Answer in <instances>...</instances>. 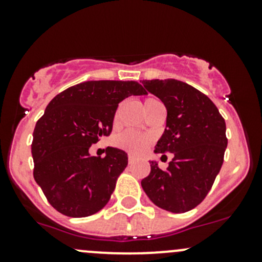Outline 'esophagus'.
Instances as JSON below:
<instances>
[{
	"label": "esophagus",
	"mask_w": 262,
	"mask_h": 262,
	"mask_svg": "<svg viewBox=\"0 0 262 262\" xmlns=\"http://www.w3.org/2000/svg\"><path fill=\"white\" fill-rule=\"evenodd\" d=\"M134 161H136V158H134V156L129 155V156H128V163H129V165H133Z\"/></svg>",
	"instance_id": "obj_1"
}]
</instances>
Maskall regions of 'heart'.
<instances>
[{"instance_id": "obj_1", "label": "heart", "mask_w": 262, "mask_h": 262, "mask_svg": "<svg viewBox=\"0 0 262 262\" xmlns=\"http://www.w3.org/2000/svg\"><path fill=\"white\" fill-rule=\"evenodd\" d=\"M157 102H160L157 99L148 97V99L144 100V109L157 104ZM114 142L116 146L121 148V149L126 150V152L133 153V155H141V153L146 150L150 139L149 137L144 136V134H139L134 130H126L116 136Z\"/></svg>"}]
</instances>
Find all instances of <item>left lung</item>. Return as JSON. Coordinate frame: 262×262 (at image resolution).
Segmentation results:
<instances>
[{"mask_svg": "<svg viewBox=\"0 0 262 262\" xmlns=\"http://www.w3.org/2000/svg\"><path fill=\"white\" fill-rule=\"evenodd\" d=\"M142 83L167 110L165 133L155 152L173 153L165 170L150 162L142 187L161 209L189 212L205 199L223 165L226 121L207 95L185 82L168 78Z\"/></svg>", "mask_w": 262, "mask_h": 262, "instance_id": "obj_1", "label": "left lung"}]
</instances>
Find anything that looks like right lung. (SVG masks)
Here are the masks:
<instances>
[{
    "label": "right lung",
    "mask_w": 262,
    "mask_h": 262,
    "mask_svg": "<svg viewBox=\"0 0 262 262\" xmlns=\"http://www.w3.org/2000/svg\"><path fill=\"white\" fill-rule=\"evenodd\" d=\"M132 95L147 91L136 81L82 82L58 94L36 121L34 179L55 210L82 218L107 204L128 156L107 147L101 158L89 149L112 133L119 102Z\"/></svg>",
    "instance_id": "1"
}]
</instances>
